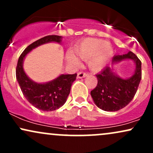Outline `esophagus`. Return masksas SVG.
<instances>
[{
    "instance_id": "1",
    "label": "esophagus",
    "mask_w": 153,
    "mask_h": 153,
    "mask_svg": "<svg viewBox=\"0 0 153 153\" xmlns=\"http://www.w3.org/2000/svg\"><path fill=\"white\" fill-rule=\"evenodd\" d=\"M88 76V74L85 73H82V72H80V73H78V78H83L85 77Z\"/></svg>"
}]
</instances>
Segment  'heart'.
I'll return each mask as SVG.
<instances>
[{
	"mask_svg": "<svg viewBox=\"0 0 153 153\" xmlns=\"http://www.w3.org/2000/svg\"><path fill=\"white\" fill-rule=\"evenodd\" d=\"M75 55L82 60L88 61V66L91 71H102L110 62L114 55V48L108 42L94 38H87L75 47ZM66 60L73 66H78L79 59L74 54L68 53Z\"/></svg>",
	"mask_w": 153,
	"mask_h": 153,
	"instance_id": "1",
	"label": "heart"
}]
</instances>
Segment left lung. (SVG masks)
Instances as JSON below:
<instances>
[{
	"instance_id": "left-lung-1",
	"label": "left lung",
	"mask_w": 153,
	"mask_h": 153,
	"mask_svg": "<svg viewBox=\"0 0 153 153\" xmlns=\"http://www.w3.org/2000/svg\"><path fill=\"white\" fill-rule=\"evenodd\" d=\"M125 60H131L135 69L130 77L122 78L115 71V66ZM141 61L131 52L115 55L111 65L106 66L96 75L98 84L91 91L95 104L106 111H117L129 104L134 98L142 78Z\"/></svg>"
}]
</instances>
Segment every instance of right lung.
Listing matches in <instances>:
<instances>
[{"label":"right lung","mask_w":153,"mask_h":153,"mask_svg":"<svg viewBox=\"0 0 153 153\" xmlns=\"http://www.w3.org/2000/svg\"><path fill=\"white\" fill-rule=\"evenodd\" d=\"M62 39L61 36L50 35L36 40L24 50L17 63L16 76L24 97L32 106L44 111L58 109L65 103L77 74H61L50 81L37 82L26 75L24 69V61L26 55L34 49L50 42L60 45Z\"/></svg>","instance_id":"right-lung-1"}]
</instances>
